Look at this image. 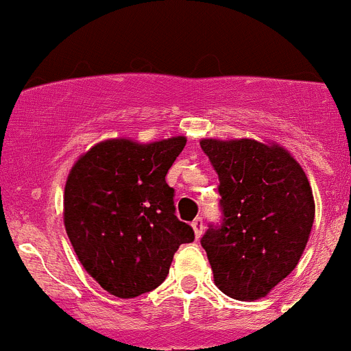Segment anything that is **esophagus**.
I'll list each match as a JSON object with an SVG mask.
<instances>
[{
    "label": "esophagus",
    "mask_w": 351,
    "mask_h": 351,
    "mask_svg": "<svg viewBox=\"0 0 351 351\" xmlns=\"http://www.w3.org/2000/svg\"><path fill=\"white\" fill-rule=\"evenodd\" d=\"M191 227H193V230H194V237L199 239L201 235H203V228H204L203 218H201V217L194 218V220L191 221Z\"/></svg>",
    "instance_id": "obj_1"
}]
</instances>
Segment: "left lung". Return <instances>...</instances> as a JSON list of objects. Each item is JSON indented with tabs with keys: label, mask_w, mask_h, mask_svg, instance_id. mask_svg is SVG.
<instances>
[{
	"label": "left lung",
	"mask_w": 351,
	"mask_h": 351,
	"mask_svg": "<svg viewBox=\"0 0 351 351\" xmlns=\"http://www.w3.org/2000/svg\"><path fill=\"white\" fill-rule=\"evenodd\" d=\"M220 179L223 223L201 239L215 285L237 300L266 297L298 265L315 204L304 169L275 141L203 138Z\"/></svg>",
	"instance_id": "1"
}]
</instances>
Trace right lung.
Wrapping results in <instances>:
<instances>
[{
	"mask_svg": "<svg viewBox=\"0 0 351 351\" xmlns=\"http://www.w3.org/2000/svg\"><path fill=\"white\" fill-rule=\"evenodd\" d=\"M186 141L110 138L80 155L69 171L66 234L85 271L114 297L157 289L179 245L194 241L193 228L176 217L174 189L165 182Z\"/></svg>",
	"mask_w": 351,
	"mask_h": 351,
	"instance_id": "right-lung-1",
	"label": "right lung"
}]
</instances>
